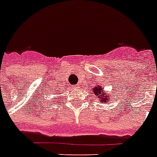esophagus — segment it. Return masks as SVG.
<instances>
[{"mask_svg":"<svg viewBox=\"0 0 157 157\" xmlns=\"http://www.w3.org/2000/svg\"><path fill=\"white\" fill-rule=\"evenodd\" d=\"M74 88H76V89H78V88H80V84H79V83H78V84H76V85L74 86Z\"/></svg>","mask_w":157,"mask_h":157,"instance_id":"obj_1","label":"esophagus"}]
</instances>
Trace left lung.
Returning a JSON list of instances; mask_svg holds the SVG:
<instances>
[{
    "instance_id": "8db88e82",
    "label": "left lung",
    "mask_w": 157,
    "mask_h": 157,
    "mask_svg": "<svg viewBox=\"0 0 157 157\" xmlns=\"http://www.w3.org/2000/svg\"><path fill=\"white\" fill-rule=\"evenodd\" d=\"M93 93H94V95H97V96L98 97V98H102V101L103 102H108V97H111L109 96L108 94V93H106V92L103 91V89L101 88V86H98V87H95L94 88V90H92ZM106 95V96H104V95Z\"/></svg>"
}]
</instances>
